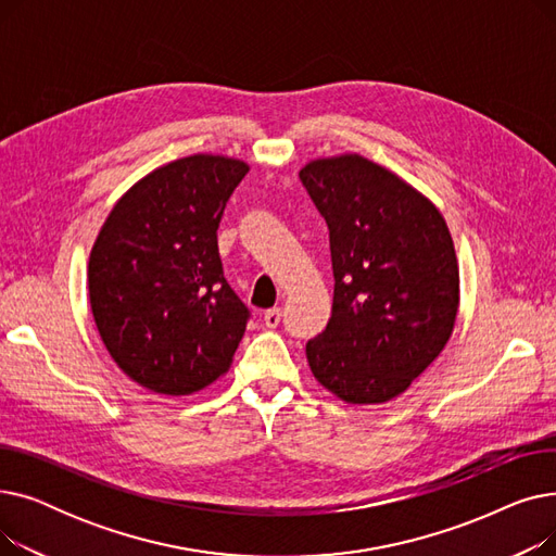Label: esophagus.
Here are the masks:
<instances>
[{
	"label": "esophagus",
	"mask_w": 556,
	"mask_h": 556,
	"mask_svg": "<svg viewBox=\"0 0 556 556\" xmlns=\"http://www.w3.org/2000/svg\"><path fill=\"white\" fill-rule=\"evenodd\" d=\"M263 323H266V327L268 329H277L279 327V323H281V308H270V311H266L263 313Z\"/></svg>",
	"instance_id": "1"
}]
</instances>
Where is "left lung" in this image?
<instances>
[{"mask_svg":"<svg viewBox=\"0 0 556 556\" xmlns=\"http://www.w3.org/2000/svg\"><path fill=\"white\" fill-rule=\"evenodd\" d=\"M300 180L327 220L336 279L329 325L306 342L308 367L344 403H388L455 329L448 225L421 191L358 153L311 160Z\"/></svg>","mask_w":556,"mask_h":556,"instance_id":"8db88e82","label":"left lung"}]
</instances>
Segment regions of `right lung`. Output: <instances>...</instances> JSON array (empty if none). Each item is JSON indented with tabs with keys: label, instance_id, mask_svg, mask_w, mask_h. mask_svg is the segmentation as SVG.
Returning <instances> with one entry per match:
<instances>
[{
	"label": "right lung",
	"instance_id": "right-lung-1",
	"mask_svg": "<svg viewBox=\"0 0 556 556\" xmlns=\"http://www.w3.org/2000/svg\"><path fill=\"white\" fill-rule=\"evenodd\" d=\"M243 160L198 153L137 180L112 207L87 263L99 336L141 388L187 396L220 378L250 311L223 277L216 229Z\"/></svg>",
	"mask_w": 556,
	"mask_h": 556
}]
</instances>
